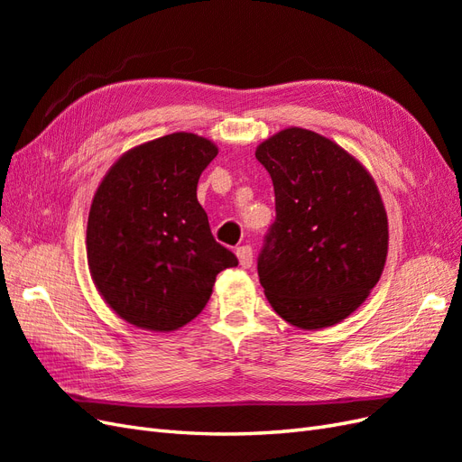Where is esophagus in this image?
I'll list each match as a JSON object with an SVG mask.
<instances>
[{
	"mask_svg": "<svg viewBox=\"0 0 462 462\" xmlns=\"http://www.w3.org/2000/svg\"><path fill=\"white\" fill-rule=\"evenodd\" d=\"M236 258H239V262H241L245 270L250 268V265H253V248H250V246L236 248Z\"/></svg>",
	"mask_w": 462,
	"mask_h": 462,
	"instance_id": "34e87169",
	"label": "esophagus"
}]
</instances>
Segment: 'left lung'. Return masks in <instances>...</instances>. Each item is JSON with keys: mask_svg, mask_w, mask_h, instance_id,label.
Listing matches in <instances>:
<instances>
[{"mask_svg": "<svg viewBox=\"0 0 462 462\" xmlns=\"http://www.w3.org/2000/svg\"><path fill=\"white\" fill-rule=\"evenodd\" d=\"M275 190V221L258 256L272 309L291 326L339 324L380 282L387 214L372 175L314 131L289 127L256 148Z\"/></svg>", "mask_w": 462, "mask_h": 462, "instance_id": "8db88e82", "label": "left lung"}]
</instances>
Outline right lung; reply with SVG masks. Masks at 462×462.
<instances>
[{
	"mask_svg": "<svg viewBox=\"0 0 462 462\" xmlns=\"http://www.w3.org/2000/svg\"><path fill=\"white\" fill-rule=\"evenodd\" d=\"M217 146L192 133L125 152L97 187L87 226L92 282L134 328L175 331L212 297L236 256L216 243L197 185Z\"/></svg>",
	"mask_w": 462,
	"mask_h": 462,
	"instance_id": "right-lung-1",
	"label": "right lung"
}]
</instances>
